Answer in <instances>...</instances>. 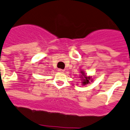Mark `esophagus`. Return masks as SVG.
<instances>
[{
  "label": "esophagus",
  "instance_id": "34e87169",
  "mask_svg": "<svg viewBox=\"0 0 130 130\" xmlns=\"http://www.w3.org/2000/svg\"><path fill=\"white\" fill-rule=\"evenodd\" d=\"M58 71L59 72H64V70L62 69H58Z\"/></svg>",
  "mask_w": 130,
  "mask_h": 130
}]
</instances>
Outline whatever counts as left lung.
<instances>
[{
	"mask_svg": "<svg viewBox=\"0 0 130 130\" xmlns=\"http://www.w3.org/2000/svg\"><path fill=\"white\" fill-rule=\"evenodd\" d=\"M82 74L84 76V79L83 82H82L83 85H86V84H87L90 83V78H91L90 77H86V76H85V75H84V74L83 72H82ZM82 78H83V77H82Z\"/></svg>",
	"mask_w": 130,
	"mask_h": 130,
	"instance_id": "left-lung-1",
	"label": "left lung"
}]
</instances>
